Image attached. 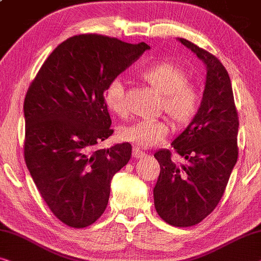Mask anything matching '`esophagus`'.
<instances>
[{
	"mask_svg": "<svg viewBox=\"0 0 261 261\" xmlns=\"http://www.w3.org/2000/svg\"><path fill=\"white\" fill-rule=\"evenodd\" d=\"M145 153L143 152V151H141V150H139L138 148H134L132 149V157H134V159H141V157H143L144 156Z\"/></svg>",
	"mask_w": 261,
	"mask_h": 261,
	"instance_id": "obj_1",
	"label": "esophagus"
}]
</instances>
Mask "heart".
Wrapping results in <instances>:
<instances>
[{"label": "heart", "instance_id": "heart-1", "mask_svg": "<svg viewBox=\"0 0 261 261\" xmlns=\"http://www.w3.org/2000/svg\"><path fill=\"white\" fill-rule=\"evenodd\" d=\"M142 79L161 95V109L172 126L185 127L195 117L200 105L196 86L188 83V74L178 65L163 61L145 68ZM106 108L116 115L126 111L125 90L120 78L109 83L104 93ZM169 129L161 120H139L118 127V138L129 142L139 149L151 148L167 137Z\"/></svg>", "mask_w": 261, "mask_h": 261}]
</instances>
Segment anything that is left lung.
Here are the masks:
<instances>
[{
  "instance_id": "obj_1",
  "label": "left lung",
  "mask_w": 261,
  "mask_h": 261,
  "mask_svg": "<svg viewBox=\"0 0 261 261\" xmlns=\"http://www.w3.org/2000/svg\"><path fill=\"white\" fill-rule=\"evenodd\" d=\"M177 40L203 62L207 74L197 113L171 143L186 162H174L169 150L153 155L161 167L153 202L169 225L189 227L202 221L221 200L238 160L239 118L228 72L220 60L188 40Z\"/></svg>"
}]
</instances>
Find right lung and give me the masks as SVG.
<instances>
[{"instance_id": "1", "label": "right lung", "mask_w": 261, "mask_h": 261, "mask_svg": "<svg viewBox=\"0 0 261 261\" xmlns=\"http://www.w3.org/2000/svg\"><path fill=\"white\" fill-rule=\"evenodd\" d=\"M150 49L97 34L72 36L46 59L24 98V160L36 188L65 225L100 218L111 179L131 144L94 149L113 134L104 101L109 83Z\"/></svg>"}]
</instances>
